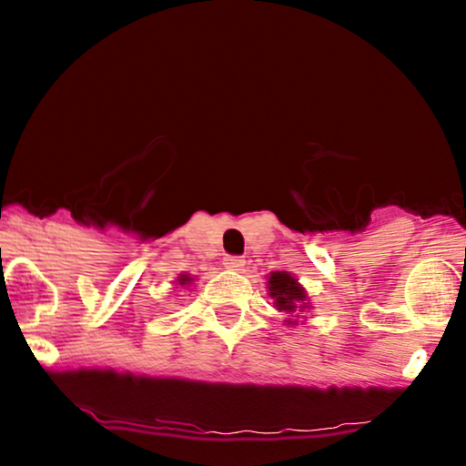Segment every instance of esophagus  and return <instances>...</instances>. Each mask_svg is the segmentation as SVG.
Masks as SVG:
<instances>
[{"label":"esophagus","instance_id":"esophagus-1","mask_svg":"<svg viewBox=\"0 0 466 466\" xmlns=\"http://www.w3.org/2000/svg\"><path fill=\"white\" fill-rule=\"evenodd\" d=\"M223 265L228 269H234V272H238V269L245 268V260L241 257H228L223 260Z\"/></svg>","mask_w":466,"mask_h":466}]
</instances>
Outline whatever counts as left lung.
Instances as JSON below:
<instances>
[{
	"label": "left lung",
	"mask_w": 466,
	"mask_h": 466,
	"mask_svg": "<svg viewBox=\"0 0 466 466\" xmlns=\"http://www.w3.org/2000/svg\"><path fill=\"white\" fill-rule=\"evenodd\" d=\"M268 294L269 299H274L276 309L289 314V319H285V325L288 327L299 325L300 311L311 309L308 291H305V288L299 283V279L294 274L283 272V269L268 274Z\"/></svg>",
	"instance_id": "left-lung-1"
}]
</instances>
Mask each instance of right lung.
<instances>
[{
    "instance_id": "add662e5",
    "label": "right lung",
    "mask_w": 466,
    "mask_h": 466,
    "mask_svg": "<svg viewBox=\"0 0 466 466\" xmlns=\"http://www.w3.org/2000/svg\"><path fill=\"white\" fill-rule=\"evenodd\" d=\"M194 283V279L190 274H178L177 276V285L178 288H190V285Z\"/></svg>"
}]
</instances>
